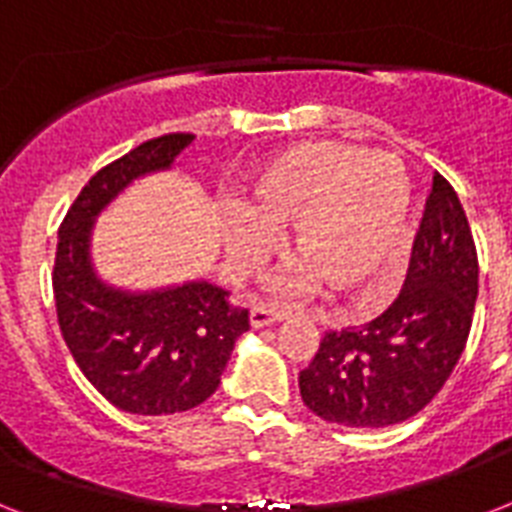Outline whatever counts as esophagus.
I'll return each mask as SVG.
<instances>
[{"label":"esophagus","mask_w":512,"mask_h":512,"mask_svg":"<svg viewBox=\"0 0 512 512\" xmlns=\"http://www.w3.org/2000/svg\"><path fill=\"white\" fill-rule=\"evenodd\" d=\"M284 316H287V313L279 311L276 305L263 303V300H257V303L252 305V311H249V321H252V327H255V329L271 327V324L281 321V319H284Z\"/></svg>","instance_id":"esophagus-1"}]
</instances>
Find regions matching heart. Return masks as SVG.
Segmentation results:
<instances>
[{
  "label": "heart",
  "instance_id": "b5f03b06",
  "mask_svg": "<svg viewBox=\"0 0 512 512\" xmlns=\"http://www.w3.org/2000/svg\"><path fill=\"white\" fill-rule=\"evenodd\" d=\"M412 188L396 156L340 140L297 143L255 172L231 231L241 263L268 255V231L289 228V255L329 295H353L390 263Z\"/></svg>",
  "mask_w": 512,
  "mask_h": 512
}]
</instances>
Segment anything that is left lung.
<instances>
[{
  "label": "left lung",
  "mask_w": 512,
  "mask_h": 512,
  "mask_svg": "<svg viewBox=\"0 0 512 512\" xmlns=\"http://www.w3.org/2000/svg\"><path fill=\"white\" fill-rule=\"evenodd\" d=\"M478 252L460 196L433 172L404 287L364 327L324 332L300 372V396L321 420L388 428L425 409L468 345Z\"/></svg>",
  "instance_id": "left-lung-1"
}]
</instances>
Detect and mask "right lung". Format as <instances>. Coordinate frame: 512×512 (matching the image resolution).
Wrapping results in <instances>:
<instances>
[{"label": "right lung", "instance_id": "1", "mask_svg": "<svg viewBox=\"0 0 512 512\" xmlns=\"http://www.w3.org/2000/svg\"><path fill=\"white\" fill-rule=\"evenodd\" d=\"M191 132L159 135L100 167L58 228L52 268L55 311L71 356L100 396L130 414L185 412L220 385L249 311L207 281L124 295L103 287L87 260L92 217L146 172L170 167Z\"/></svg>", "mask_w": 512, "mask_h": 512}]
</instances>
